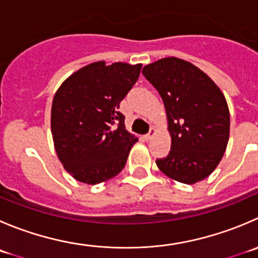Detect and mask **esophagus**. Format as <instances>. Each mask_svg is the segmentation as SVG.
Segmentation results:
<instances>
[{"instance_id": "1", "label": "esophagus", "mask_w": 258, "mask_h": 258, "mask_svg": "<svg viewBox=\"0 0 258 258\" xmlns=\"http://www.w3.org/2000/svg\"><path fill=\"white\" fill-rule=\"evenodd\" d=\"M156 128H154V127H152V128L151 130H150V132H149V134H147L146 135V136H145V139H146V140H151V139H154V136H155V135H156Z\"/></svg>"}]
</instances>
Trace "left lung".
I'll list each match as a JSON object with an SVG mask.
<instances>
[{
  "mask_svg": "<svg viewBox=\"0 0 258 258\" xmlns=\"http://www.w3.org/2000/svg\"><path fill=\"white\" fill-rule=\"evenodd\" d=\"M165 104L171 150L156 165L184 184L208 177L229 139V109L219 87L203 71L179 57H162L142 69Z\"/></svg>",
  "mask_w": 258,
  "mask_h": 258,
  "instance_id": "obj_1",
  "label": "left lung"
}]
</instances>
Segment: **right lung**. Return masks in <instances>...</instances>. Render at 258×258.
I'll return each mask as SVG.
<instances>
[{
	"label": "right lung",
	"instance_id": "1",
	"mask_svg": "<svg viewBox=\"0 0 258 258\" xmlns=\"http://www.w3.org/2000/svg\"><path fill=\"white\" fill-rule=\"evenodd\" d=\"M142 64L94 61L62 82L51 106V135L64 169L96 185L114 177L139 141L124 127L119 103L137 82Z\"/></svg>",
	"mask_w": 258,
	"mask_h": 258
}]
</instances>
